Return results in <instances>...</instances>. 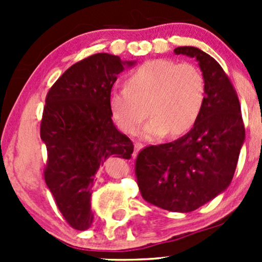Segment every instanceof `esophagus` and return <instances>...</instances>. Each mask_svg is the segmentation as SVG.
Instances as JSON below:
<instances>
[{"label":"esophagus","mask_w":262,"mask_h":262,"mask_svg":"<svg viewBox=\"0 0 262 262\" xmlns=\"http://www.w3.org/2000/svg\"><path fill=\"white\" fill-rule=\"evenodd\" d=\"M142 148H143V144H142V143H139V142H137V143H134V153H133L134 157H136L137 153H138L139 150L142 149Z\"/></svg>","instance_id":"34e87169"}]
</instances>
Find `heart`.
Instances as JSON below:
<instances>
[{
  "mask_svg": "<svg viewBox=\"0 0 262 262\" xmlns=\"http://www.w3.org/2000/svg\"><path fill=\"white\" fill-rule=\"evenodd\" d=\"M205 97L207 84L199 68L158 58L134 68L125 87L112 92L109 106L118 128L128 134L137 133L148 112L150 118L142 134L156 139L189 132L202 114Z\"/></svg>",
  "mask_w": 262,
  "mask_h": 262,
  "instance_id": "obj_1",
  "label": "heart"
}]
</instances>
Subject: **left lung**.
Returning a JSON list of instances; mask_svg holds the SVG:
<instances>
[{"instance_id":"1","label":"left lung","mask_w":262,"mask_h":262,"mask_svg":"<svg viewBox=\"0 0 262 262\" xmlns=\"http://www.w3.org/2000/svg\"><path fill=\"white\" fill-rule=\"evenodd\" d=\"M173 52L195 58L207 84L199 119L185 136L138 153L136 176L146 202L165 210L189 213L231 184L245 141L236 91L219 63L195 47Z\"/></svg>"}]
</instances>
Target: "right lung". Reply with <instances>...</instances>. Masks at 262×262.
Masks as SVG:
<instances>
[{
    "mask_svg": "<svg viewBox=\"0 0 262 262\" xmlns=\"http://www.w3.org/2000/svg\"><path fill=\"white\" fill-rule=\"evenodd\" d=\"M136 62L97 53L71 66L49 90L40 138L48 152L44 179L58 209L77 231L91 227L95 173L110 156L132 157L133 142L113 123L116 76Z\"/></svg>",
    "mask_w": 262,
    "mask_h": 262,
    "instance_id": "1",
    "label": "right lung"
}]
</instances>
